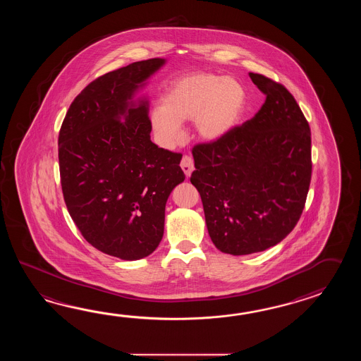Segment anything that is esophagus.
Listing matches in <instances>:
<instances>
[{"instance_id": "1", "label": "esophagus", "mask_w": 361, "mask_h": 361, "mask_svg": "<svg viewBox=\"0 0 361 361\" xmlns=\"http://www.w3.org/2000/svg\"><path fill=\"white\" fill-rule=\"evenodd\" d=\"M180 168L183 170L185 177H191L192 171L195 170V165H193V160L190 156H183V159L180 161Z\"/></svg>"}]
</instances>
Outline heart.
<instances>
[{
    "label": "heart",
    "mask_w": 361,
    "mask_h": 361,
    "mask_svg": "<svg viewBox=\"0 0 361 361\" xmlns=\"http://www.w3.org/2000/svg\"><path fill=\"white\" fill-rule=\"evenodd\" d=\"M246 92L233 78L195 72L171 81L162 97V106L151 109L149 121L165 146L182 138V123L193 121L205 142H216L238 126L245 112Z\"/></svg>",
    "instance_id": "heart-1"
}]
</instances>
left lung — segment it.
<instances>
[{
  "instance_id": "1",
  "label": "left lung",
  "mask_w": 361,
  "mask_h": 361,
  "mask_svg": "<svg viewBox=\"0 0 361 361\" xmlns=\"http://www.w3.org/2000/svg\"><path fill=\"white\" fill-rule=\"evenodd\" d=\"M266 94L252 120L192 149L197 188L213 244L246 255L279 244L300 221L311 182V131L292 94L249 73Z\"/></svg>"
}]
</instances>
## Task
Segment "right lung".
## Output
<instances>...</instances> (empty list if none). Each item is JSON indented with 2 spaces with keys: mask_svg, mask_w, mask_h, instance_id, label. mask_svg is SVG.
<instances>
[{
  "mask_svg": "<svg viewBox=\"0 0 361 361\" xmlns=\"http://www.w3.org/2000/svg\"><path fill=\"white\" fill-rule=\"evenodd\" d=\"M165 63L135 61L94 80L72 102L58 139L69 215L89 244L123 261L156 250L166 201L185 178L182 154L151 140L149 100L137 97Z\"/></svg>",
  "mask_w": 361,
  "mask_h": 361,
  "instance_id": "obj_1",
  "label": "right lung"
}]
</instances>
